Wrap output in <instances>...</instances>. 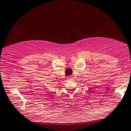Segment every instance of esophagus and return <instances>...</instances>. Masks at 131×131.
Listing matches in <instances>:
<instances>
[{
    "instance_id": "obj_1",
    "label": "esophagus",
    "mask_w": 131,
    "mask_h": 131,
    "mask_svg": "<svg viewBox=\"0 0 131 131\" xmlns=\"http://www.w3.org/2000/svg\"><path fill=\"white\" fill-rule=\"evenodd\" d=\"M71 79V76H69V77H67V79H68V80H70Z\"/></svg>"
}]
</instances>
